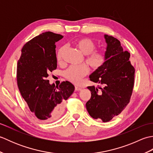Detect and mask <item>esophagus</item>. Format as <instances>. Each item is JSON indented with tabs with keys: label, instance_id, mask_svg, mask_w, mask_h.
I'll return each mask as SVG.
<instances>
[{
	"label": "esophagus",
	"instance_id": "obj_1",
	"mask_svg": "<svg viewBox=\"0 0 153 153\" xmlns=\"http://www.w3.org/2000/svg\"><path fill=\"white\" fill-rule=\"evenodd\" d=\"M82 90V88L79 87H77V86H76L75 87V91H80Z\"/></svg>",
	"mask_w": 153,
	"mask_h": 153
}]
</instances>
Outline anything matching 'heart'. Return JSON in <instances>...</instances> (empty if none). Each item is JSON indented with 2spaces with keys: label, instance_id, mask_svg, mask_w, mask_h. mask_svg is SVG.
<instances>
[{
  "label": "heart",
  "instance_id": "1",
  "mask_svg": "<svg viewBox=\"0 0 153 153\" xmlns=\"http://www.w3.org/2000/svg\"><path fill=\"white\" fill-rule=\"evenodd\" d=\"M76 45L81 53L85 55V60L93 70L102 68L107 60V53L105 50L94 51L95 45L89 38H82L77 40ZM65 50L63 46L58 49L56 53V60L59 64L62 63V54ZM89 68L86 64L76 66H70L65 71L64 76L70 82L78 84L84 76L89 73Z\"/></svg>",
  "mask_w": 153,
  "mask_h": 153
}]
</instances>
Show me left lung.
Instances as JSON below:
<instances>
[{
	"mask_svg": "<svg viewBox=\"0 0 153 153\" xmlns=\"http://www.w3.org/2000/svg\"><path fill=\"white\" fill-rule=\"evenodd\" d=\"M107 60L105 65L90 75V80L100 84L87 87L91 92L86 103L89 115L103 122L120 114L130 100L134 86L135 68L129 61L130 54L123 51L120 42L105 35Z\"/></svg>",
	"mask_w": 153,
	"mask_h": 153,
	"instance_id": "obj_1",
	"label": "left lung"
}]
</instances>
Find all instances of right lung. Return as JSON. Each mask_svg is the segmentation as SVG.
<instances>
[{"label": "right lung", "instance_id": "right-lung-1", "mask_svg": "<svg viewBox=\"0 0 153 153\" xmlns=\"http://www.w3.org/2000/svg\"><path fill=\"white\" fill-rule=\"evenodd\" d=\"M60 34L47 31L24 45L18 61L17 83L23 98L31 111L43 122L59 118L66 100L75 87L66 81L59 86L49 83L48 74L57 68L55 43L62 39Z\"/></svg>", "mask_w": 153, "mask_h": 153}]
</instances>
